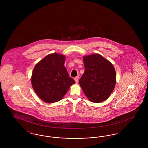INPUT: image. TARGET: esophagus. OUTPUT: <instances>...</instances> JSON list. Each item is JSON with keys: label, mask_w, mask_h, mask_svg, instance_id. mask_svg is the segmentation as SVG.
<instances>
[{"label": "esophagus", "mask_w": 148, "mask_h": 148, "mask_svg": "<svg viewBox=\"0 0 148 148\" xmlns=\"http://www.w3.org/2000/svg\"><path fill=\"white\" fill-rule=\"evenodd\" d=\"M79 77L78 76L74 78V80H75V81L76 83H78V82H79Z\"/></svg>", "instance_id": "1"}]
</instances>
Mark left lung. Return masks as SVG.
Returning a JSON list of instances; mask_svg holds the SVG:
<instances>
[{
	"label": "left lung",
	"mask_w": 148,
	"mask_h": 148,
	"mask_svg": "<svg viewBox=\"0 0 148 148\" xmlns=\"http://www.w3.org/2000/svg\"><path fill=\"white\" fill-rule=\"evenodd\" d=\"M84 73L79 84L87 98L98 103L109 98L116 83V73L113 64L100 54L83 58Z\"/></svg>",
	"instance_id": "8db88e82"
}]
</instances>
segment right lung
Masks as SVG:
<instances>
[{
  "instance_id": "obj_1",
  "label": "right lung",
  "mask_w": 148,
  "mask_h": 148,
  "mask_svg": "<svg viewBox=\"0 0 148 148\" xmlns=\"http://www.w3.org/2000/svg\"><path fill=\"white\" fill-rule=\"evenodd\" d=\"M65 56L57 53L48 55L35 65L32 84L37 95L47 103L60 100L75 83L64 66Z\"/></svg>"
}]
</instances>
